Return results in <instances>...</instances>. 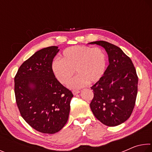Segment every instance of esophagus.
<instances>
[{
    "mask_svg": "<svg viewBox=\"0 0 152 152\" xmlns=\"http://www.w3.org/2000/svg\"><path fill=\"white\" fill-rule=\"evenodd\" d=\"M72 93H73L74 95H76V94H78V93H80V91H73Z\"/></svg>",
    "mask_w": 152,
    "mask_h": 152,
    "instance_id": "obj_1",
    "label": "esophagus"
}]
</instances>
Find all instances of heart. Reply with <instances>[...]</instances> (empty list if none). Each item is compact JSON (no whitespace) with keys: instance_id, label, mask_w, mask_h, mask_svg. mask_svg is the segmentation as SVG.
Here are the masks:
<instances>
[{"instance_id":"b5f03b06","label":"heart","mask_w":152,"mask_h":152,"mask_svg":"<svg viewBox=\"0 0 152 152\" xmlns=\"http://www.w3.org/2000/svg\"><path fill=\"white\" fill-rule=\"evenodd\" d=\"M106 66L107 57L102 49L77 45L66 49L61 60L55 59L51 63V70L56 79L63 84H68L76 72L78 76L70 82L69 87L78 89L88 82L92 84L100 80Z\"/></svg>"}]
</instances>
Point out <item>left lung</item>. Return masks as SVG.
<instances>
[{
  "label": "left lung",
  "mask_w": 152,
  "mask_h": 152,
  "mask_svg": "<svg viewBox=\"0 0 152 152\" xmlns=\"http://www.w3.org/2000/svg\"><path fill=\"white\" fill-rule=\"evenodd\" d=\"M103 48L109 65L91 87L94 98L90 107L96 119L109 127L126 121L132 115L137 94L138 77L131 59L117 46L104 41L88 43Z\"/></svg>",
  "instance_id": "obj_1"
}]
</instances>
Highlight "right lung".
<instances>
[{
    "instance_id": "1",
    "label": "right lung",
    "mask_w": 152,
    "mask_h": 152,
    "mask_svg": "<svg viewBox=\"0 0 152 152\" xmlns=\"http://www.w3.org/2000/svg\"><path fill=\"white\" fill-rule=\"evenodd\" d=\"M60 50L37 51L20 66L15 77V94L22 117L43 133L58 132L68 121L73 94L53 75L51 63Z\"/></svg>"
}]
</instances>
